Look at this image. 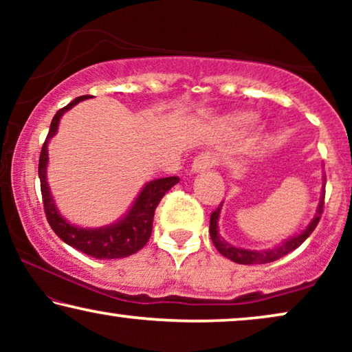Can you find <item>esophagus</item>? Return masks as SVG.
Wrapping results in <instances>:
<instances>
[{"instance_id":"34e87169","label":"esophagus","mask_w":352,"mask_h":352,"mask_svg":"<svg viewBox=\"0 0 352 352\" xmlns=\"http://www.w3.org/2000/svg\"><path fill=\"white\" fill-rule=\"evenodd\" d=\"M216 157L211 152H200L199 155L194 158V163H192V170L194 171H204L208 170V168L214 166Z\"/></svg>"}]
</instances>
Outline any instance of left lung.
Masks as SVG:
<instances>
[{"mask_svg":"<svg viewBox=\"0 0 352 352\" xmlns=\"http://www.w3.org/2000/svg\"><path fill=\"white\" fill-rule=\"evenodd\" d=\"M324 197H325V194H324ZM324 204H325V201H324V199H322V201L319 204V208H317L316 218L311 221V224L307 226V228L302 230L300 235L288 239L287 242H283L282 245H278V247H276V248L264 250V252H252V250H243V248L232 247V245L224 242V240L219 237V234H218V219H219V211H221V205H219L218 208H216L210 216L211 240H213L216 250H218V252L223 254V256L229 258L230 261H234V263H239V264H266V263L277 261V259L285 256V254L293 252V250H296L302 242H305L307 237H309L312 232H314V229L317 228V224H319V221H320L322 211H324Z\"/></svg>","mask_w":352,"mask_h":352,"instance_id":"obj_1","label":"left lung"}]
</instances>
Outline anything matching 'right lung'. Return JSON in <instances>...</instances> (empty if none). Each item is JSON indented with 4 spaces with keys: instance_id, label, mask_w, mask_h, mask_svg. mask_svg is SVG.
Here are the masks:
<instances>
[{
    "instance_id": "add662e5",
    "label": "right lung",
    "mask_w": 352,
    "mask_h": 352,
    "mask_svg": "<svg viewBox=\"0 0 352 352\" xmlns=\"http://www.w3.org/2000/svg\"><path fill=\"white\" fill-rule=\"evenodd\" d=\"M88 99V96H80L67 104L65 107L57 110L52 118L50 133H47L46 141L41 147L40 163H38V176H40V187L43 195V206H45V214L51 229L64 240L67 245L83 252L96 259H118L131 256L139 252L144 245L148 242L152 234L153 213H155L157 205L160 204L163 195L171 189L173 186L179 182V177L170 176L162 177L147 182L146 187L134 201L131 210L123 219L117 224L107 226V228L99 229H81L72 226L59 214L56 210L54 200H52L50 187L46 182V165H47V142L54 136L59 126V120L67 110L78 104L80 100Z\"/></svg>"
}]
</instances>
